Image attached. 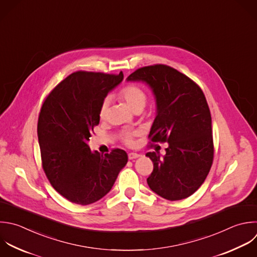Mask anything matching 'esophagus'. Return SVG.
Listing matches in <instances>:
<instances>
[{"label": "esophagus", "mask_w": 257, "mask_h": 257, "mask_svg": "<svg viewBox=\"0 0 257 257\" xmlns=\"http://www.w3.org/2000/svg\"><path fill=\"white\" fill-rule=\"evenodd\" d=\"M127 156H128V159H130V160H134V159H137V158L140 157V155L137 154V153H128Z\"/></svg>", "instance_id": "obj_1"}]
</instances>
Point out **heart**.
<instances>
[{
    "label": "heart",
    "mask_w": 257,
    "mask_h": 257,
    "mask_svg": "<svg viewBox=\"0 0 257 257\" xmlns=\"http://www.w3.org/2000/svg\"><path fill=\"white\" fill-rule=\"evenodd\" d=\"M119 98L127 105V107L135 111L137 109H143L147 103V95L146 93L143 91V89H141L139 86L137 85H126L124 86L118 93ZM107 107H108V99L105 98L102 102L101 105L99 107V117L102 119L105 117L106 115V111H107ZM134 133L131 132H126L123 133L121 136L122 141L125 144H132L133 143V137H134Z\"/></svg>",
    "instance_id": "b5f03b06"
}]
</instances>
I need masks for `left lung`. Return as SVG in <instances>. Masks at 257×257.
<instances>
[{
	"instance_id": "8db88e82",
	"label": "left lung",
	"mask_w": 257,
	"mask_h": 257,
	"mask_svg": "<svg viewBox=\"0 0 257 257\" xmlns=\"http://www.w3.org/2000/svg\"><path fill=\"white\" fill-rule=\"evenodd\" d=\"M126 79L151 87L157 116L149 139L153 144L169 143L163 158L158 151L146 155L154 164L149 187L170 201L191 196L204 183L214 158L211 113L202 89L164 64L139 68Z\"/></svg>"
}]
</instances>
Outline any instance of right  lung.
Returning a JSON list of instances; mask_svg holds the SVG:
<instances>
[{
	"label": "right lung",
	"instance_id": "obj_1",
	"mask_svg": "<svg viewBox=\"0 0 257 257\" xmlns=\"http://www.w3.org/2000/svg\"><path fill=\"white\" fill-rule=\"evenodd\" d=\"M122 79V72H74L41 107L37 133L42 167L53 188L72 203L88 205L104 197L127 163L123 150L102 155L86 144L99 123L101 102Z\"/></svg>",
	"mask_w": 257,
	"mask_h": 257
}]
</instances>
